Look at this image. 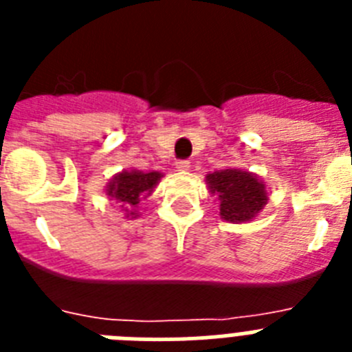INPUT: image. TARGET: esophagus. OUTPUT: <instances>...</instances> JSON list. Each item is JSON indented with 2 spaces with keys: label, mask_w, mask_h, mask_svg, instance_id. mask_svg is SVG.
I'll use <instances>...</instances> for the list:
<instances>
[{
  "label": "esophagus",
  "mask_w": 352,
  "mask_h": 352,
  "mask_svg": "<svg viewBox=\"0 0 352 352\" xmlns=\"http://www.w3.org/2000/svg\"><path fill=\"white\" fill-rule=\"evenodd\" d=\"M176 169L182 170V173H185V170L190 169V162H188V160H178V162H176Z\"/></svg>",
  "instance_id": "obj_1"
}]
</instances>
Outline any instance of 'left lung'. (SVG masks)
<instances>
[{
  "instance_id": "8db88e82",
  "label": "left lung",
  "mask_w": 352,
  "mask_h": 352,
  "mask_svg": "<svg viewBox=\"0 0 352 352\" xmlns=\"http://www.w3.org/2000/svg\"><path fill=\"white\" fill-rule=\"evenodd\" d=\"M206 185L220 201V219L231 223L250 222L268 203L263 179L241 169H222L206 174Z\"/></svg>"
}]
</instances>
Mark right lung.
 Listing matches in <instances>:
<instances>
[{"mask_svg":"<svg viewBox=\"0 0 352 352\" xmlns=\"http://www.w3.org/2000/svg\"><path fill=\"white\" fill-rule=\"evenodd\" d=\"M162 178V173L151 170V173H142V170H121L114 174L113 179L105 186V194L111 197V201H116L121 204V210L125 211L126 219H138L139 211L138 204L141 199L149 197L153 194V188L158 185Z\"/></svg>","mask_w":352,"mask_h":352,"instance_id":"obj_1","label":"right lung"}]
</instances>
